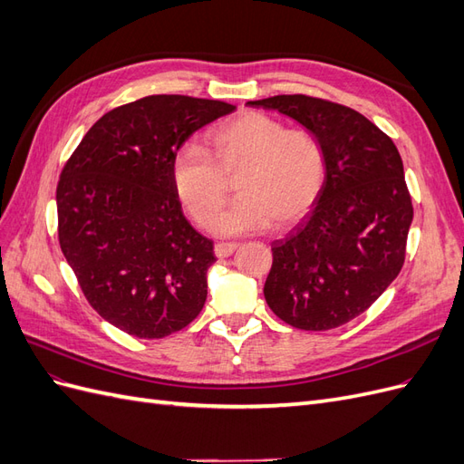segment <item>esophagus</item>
Segmentation results:
<instances>
[{"mask_svg":"<svg viewBox=\"0 0 464 464\" xmlns=\"http://www.w3.org/2000/svg\"><path fill=\"white\" fill-rule=\"evenodd\" d=\"M236 249H237V244H232V242H220V244H217V246H215V256H217L218 259H222V257H230Z\"/></svg>","mask_w":464,"mask_h":464,"instance_id":"obj_1","label":"esophagus"}]
</instances>
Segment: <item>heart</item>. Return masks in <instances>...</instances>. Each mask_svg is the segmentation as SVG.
Wrapping results in <instances>:
<instances>
[{"label": "heart", "mask_w": 464, "mask_h": 464, "mask_svg": "<svg viewBox=\"0 0 464 464\" xmlns=\"http://www.w3.org/2000/svg\"><path fill=\"white\" fill-rule=\"evenodd\" d=\"M217 159L188 143L172 159V181L189 217L205 224L238 180L241 199L208 221L218 236H242L298 224L319 201L327 184V152L307 130L261 111H246L213 131Z\"/></svg>", "instance_id": "heart-1"}]
</instances>
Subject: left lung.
Wrapping results in <instances>:
<instances>
[{
    "label": "left lung",
    "mask_w": 464,
    "mask_h": 464,
    "mask_svg": "<svg viewBox=\"0 0 464 464\" xmlns=\"http://www.w3.org/2000/svg\"><path fill=\"white\" fill-rule=\"evenodd\" d=\"M247 106L276 110L312 131L327 152L319 201L285 240L273 242L265 300L304 331H329L358 317L397 278L412 224L401 154L360 111L305 94Z\"/></svg>",
    "instance_id": "8db88e82"
}]
</instances>
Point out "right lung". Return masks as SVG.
Instances as JSON below:
<instances>
[{"instance_id": "add662e5", "label": "right lung", "mask_w": 464, "mask_h": 464, "mask_svg": "<svg viewBox=\"0 0 464 464\" xmlns=\"http://www.w3.org/2000/svg\"><path fill=\"white\" fill-rule=\"evenodd\" d=\"M234 104L152 94L110 110L63 166L58 237L89 304L137 339L188 327L207 300L213 242L181 213L172 159Z\"/></svg>"}]
</instances>
